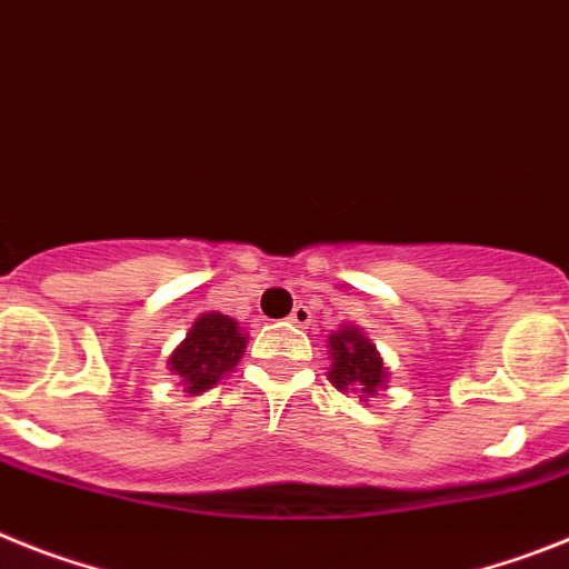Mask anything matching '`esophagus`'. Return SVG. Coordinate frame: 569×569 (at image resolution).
<instances>
[{
	"mask_svg": "<svg viewBox=\"0 0 569 569\" xmlns=\"http://www.w3.org/2000/svg\"><path fill=\"white\" fill-rule=\"evenodd\" d=\"M289 321H292L295 327H309V323H312V312H309V307H295L292 315H289Z\"/></svg>",
	"mask_w": 569,
	"mask_h": 569,
	"instance_id": "esophagus-1",
	"label": "esophagus"
}]
</instances>
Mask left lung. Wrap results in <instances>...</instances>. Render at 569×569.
<instances>
[{"label":"left lung","instance_id":"8db88e82","mask_svg":"<svg viewBox=\"0 0 569 569\" xmlns=\"http://www.w3.org/2000/svg\"><path fill=\"white\" fill-rule=\"evenodd\" d=\"M329 343V381L343 393H358L361 402L379 396L388 385V367L381 361L376 343L358 327H341L327 338Z\"/></svg>","mask_w":569,"mask_h":569}]
</instances>
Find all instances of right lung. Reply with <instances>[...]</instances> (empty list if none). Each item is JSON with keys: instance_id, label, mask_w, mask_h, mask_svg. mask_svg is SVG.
I'll list each match as a JSON object with an SVG mask.
<instances>
[{"instance_id": "obj_1", "label": "right lung", "mask_w": 569, "mask_h": 569, "mask_svg": "<svg viewBox=\"0 0 569 569\" xmlns=\"http://www.w3.org/2000/svg\"><path fill=\"white\" fill-rule=\"evenodd\" d=\"M246 332L240 323L222 312L199 315L188 338L167 358L170 373L184 385V393L199 396L211 390L226 373H231L246 352Z\"/></svg>"}]
</instances>
